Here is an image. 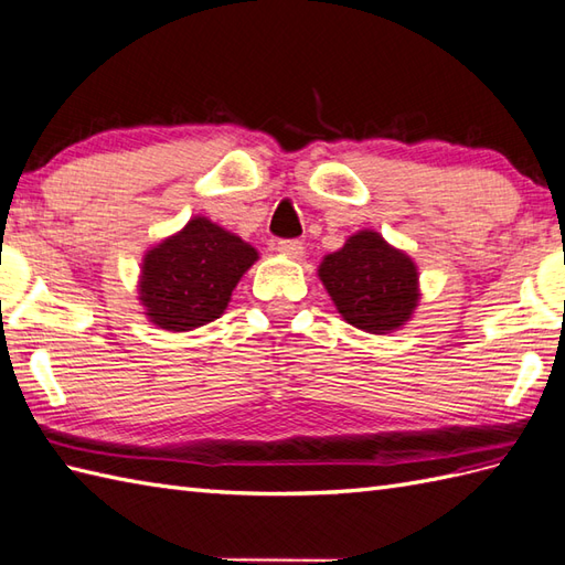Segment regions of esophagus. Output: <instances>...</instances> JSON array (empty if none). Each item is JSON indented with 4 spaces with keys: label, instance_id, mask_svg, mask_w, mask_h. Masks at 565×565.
Returning a JSON list of instances; mask_svg holds the SVG:
<instances>
[{
    "label": "esophagus",
    "instance_id": "1",
    "mask_svg": "<svg viewBox=\"0 0 565 565\" xmlns=\"http://www.w3.org/2000/svg\"><path fill=\"white\" fill-rule=\"evenodd\" d=\"M278 250L282 256L297 260V258H302L305 246H302V242H297V239H285V242H278Z\"/></svg>",
    "mask_w": 565,
    "mask_h": 565
}]
</instances>
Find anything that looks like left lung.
<instances>
[{
  "label": "left lung",
  "mask_w": 565,
  "mask_h": 565,
  "mask_svg": "<svg viewBox=\"0 0 565 565\" xmlns=\"http://www.w3.org/2000/svg\"><path fill=\"white\" fill-rule=\"evenodd\" d=\"M319 280L350 326L367 333H392L411 321L420 302L418 266L380 232L362 230L323 256Z\"/></svg>",
  "instance_id": "1"
}]
</instances>
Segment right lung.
<instances>
[{
	"instance_id": "right-lung-1",
	"label": "right lung",
	"mask_w": 565,
	"mask_h": 565,
	"mask_svg": "<svg viewBox=\"0 0 565 565\" xmlns=\"http://www.w3.org/2000/svg\"><path fill=\"white\" fill-rule=\"evenodd\" d=\"M256 260L258 250L242 236L198 215L147 250L137 299L159 329L193 331L224 315L232 290Z\"/></svg>"
}]
</instances>
